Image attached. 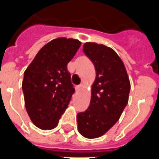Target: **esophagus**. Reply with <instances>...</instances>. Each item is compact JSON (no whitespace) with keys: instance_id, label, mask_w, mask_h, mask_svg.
I'll return each mask as SVG.
<instances>
[{"instance_id":"obj_1","label":"esophagus","mask_w":159,"mask_h":159,"mask_svg":"<svg viewBox=\"0 0 159 159\" xmlns=\"http://www.w3.org/2000/svg\"><path fill=\"white\" fill-rule=\"evenodd\" d=\"M83 88V84H80V85H77L76 87V91H80V90H82Z\"/></svg>"}]
</instances>
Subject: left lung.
I'll return each mask as SVG.
<instances>
[{
	"label": "left lung",
	"mask_w": 159,
	"mask_h": 159,
	"mask_svg": "<svg viewBox=\"0 0 159 159\" xmlns=\"http://www.w3.org/2000/svg\"><path fill=\"white\" fill-rule=\"evenodd\" d=\"M83 52L93 63L96 78L90 105L77 114V128L86 138H97L112 127L128 103L130 83L125 65L115 50L103 44L85 43Z\"/></svg>",
	"instance_id": "left-lung-1"
}]
</instances>
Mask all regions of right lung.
I'll return each mask as SVG.
<instances>
[{"mask_svg":"<svg viewBox=\"0 0 159 159\" xmlns=\"http://www.w3.org/2000/svg\"><path fill=\"white\" fill-rule=\"evenodd\" d=\"M80 45L74 39H55L41 48L24 71L22 88L26 110L39 129L56 127L68 107L75 89L67 64Z\"/></svg>","mask_w":159,"mask_h":159,"instance_id":"right-lung-1","label":"right lung"}]
</instances>
